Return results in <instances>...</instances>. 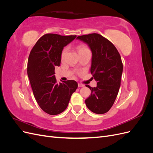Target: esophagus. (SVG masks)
Instances as JSON below:
<instances>
[{
	"label": "esophagus",
	"instance_id": "1",
	"mask_svg": "<svg viewBox=\"0 0 153 153\" xmlns=\"http://www.w3.org/2000/svg\"><path fill=\"white\" fill-rule=\"evenodd\" d=\"M78 87H84V85L81 84H78Z\"/></svg>",
	"mask_w": 153,
	"mask_h": 153
}]
</instances>
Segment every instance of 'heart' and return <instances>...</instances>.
<instances>
[{
    "instance_id": "heart-1",
    "label": "heart",
    "mask_w": 153,
    "mask_h": 153,
    "mask_svg": "<svg viewBox=\"0 0 153 153\" xmlns=\"http://www.w3.org/2000/svg\"><path fill=\"white\" fill-rule=\"evenodd\" d=\"M85 48H86L84 47V46H80V47H78V51H80V50H81L85 49ZM66 52V48H64V49L62 50V54H61V57H62V58H63L64 55H65Z\"/></svg>"
}]
</instances>
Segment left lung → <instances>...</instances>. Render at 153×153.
I'll return each instance as SVG.
<instances>
[{"instance_id":"1","label":"left lung","mask_w":153,"mask_h":153,"mask_svg":"<svg viewBox=\"0 0 153 153\" xmlns=\"http://www.w3.org/2000/svg\"><path fill=\"white\" fill-rule=\"evenodd\" d=\"M91 50V73L97 82L85 100L87 107L92 112L103 114L112 107L118 94L123 70L121 57L115 46L100 34L93 33L78 36Z\"/></svg>"}]
</instances>
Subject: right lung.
Instances as JSON below:
<instances>
[{"label": "right lung", "instance_id": "add662e5", "mask_svg": "<svg viewBox=\"0 0 153 153\" xmlns=\"http://www.w3.org/2000/svg\"><path fill=\"white\" fill-rule=\"evenodd\" d=\"M76 36L47 34L32 48L27 63V75L37 103L44 112L57 115L67 108L71 96L78 87L75 80L57 82L55 67L61 64L64 47Z\"/></svg>", "mask_w": 153, "mask_h": 153}]
</instances>
